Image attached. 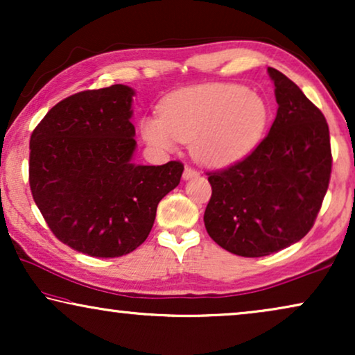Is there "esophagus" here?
Masks as SVG:
<instances>
[{"instance_id":"34e87169","label":"esophagus","mask_w":355,"mask_h":355,"mask_svg":"<svg viewBox=\"0 0 355 355\" xmlns=\"http://www.w3.org/2000/svg\"><path fill=\"white\" fill-rule=\"evenodd\" d=\"M197 176H198V173L196 171V169H192V168H189V166L184 168V173H182L184 181H189V179H193V178H197Z\"/></svg>"}]
</instances>
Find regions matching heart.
<instances>
[{
    "label": "heart",
    "mask_w": 355,
    "mask_h": 355,
    "mask_svg": "<svg viewBox=\"0 0 355 355\" xmlns=\"http://www.w3.org/2000/svg\"><path fill=\"white\" fill-rule=\"evenodd\" d=\"M268 121L263 96L237 84H203L178 90L163 100L159 116H144L140 134L158 150L171 152L192 142V153L210 166L245 157Z\"/></svg>",
    "instance_id": "b5f03b06"
}]
</instances>
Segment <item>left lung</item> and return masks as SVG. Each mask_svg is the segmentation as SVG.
I'll list each match as a JSON object with an SVG mask.
<instances>
[{"label": "left lung", "instance_id": "1", "mask_svg": "<svg viewBox=\"0 0 355 355\" xmlns=\"http://www.w3.org/2000/svg\"><path fill=\"white\" fill-rule=\"evenodd\" d=\"M268 76L278 103L268 135L242 162L208 173L207 232L241 257H265L302 239L313 226L331 174L322 111L279 71L268 67Z\"/></svg>", "mask_w": 355, "mask_h": 355}]
</instances>
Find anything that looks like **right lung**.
Wrapping results in <instances>:
<instances>
[{"label": "right lung", "instance_id": "obj_1", "mask_svg": "<svg viewBox=\"0 0 355 355\" xmlns=\"http://www.w3.org/2000/svg\"><path fill=\"white\" fill-rule=\"evenodd\" d=\"M135 90L116 84L71 95L48 111L31 137L28 181L58 239L98 259L137 249L162 198L184 166L134 163Z\"/></svg>", "mask_w": 355, "mask_h": 355}]
</instances>
